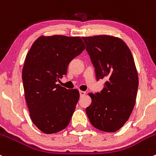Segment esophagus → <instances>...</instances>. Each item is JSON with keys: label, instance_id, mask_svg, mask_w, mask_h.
Instances as JSON below:
<instances>
[{"label": "esophagus", "instance_id": "obj_1", "mask_svg": "<svg viewBox=\"0 0 156 156\" xmlns=\"http://www.w3.org/2000/svg\"><path fill=\"white\" fill-rule=\"evenodd\" d=\"M79 93H80V96H85V94H86V92L82 91V90H80Z\"/></svg>", "mask_w": 156, "mask_h": 156}]
</instances>
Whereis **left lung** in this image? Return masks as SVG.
<instances>
[{
    "instance_id": "1",
    "label": "left lung",
    "mask_w": 156,
    "mask_h": 156,
    "mask_svg": "<svg viewBox=\"0 0 156 156\" xmlns=\"http://www.w3.org/2000/svg\"><path fill=\"white\" fill-rule=\"evenodd\" d=\"M95 67L96 79H105L104 88L89 93L92 103L86 108L91 124L100 131L115 132L132 114L138 87L133 56L123 40L108 35L82 37Z\"/></svg>"
}]
</instances>
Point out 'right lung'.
Wrapping results in <instances>:
<instances>
[{
	"instance_id": "obj_1",
	"label": "right lung",
	"mask_w": 156,
	"mask_h": 156,
	"mask_svg": "<svg viewBox=\"0 0 156 156\" xmlns=\"http://www.w3.org/2000/svg\"><path fill=\"white\" fill-rule=\"evenodd\" d=\"M85 49L79 37H39L27 54L22 69L24 96L32 122L45 134L69 125L79 99L77 89L57 83L68 65Z\"/></svg>"
}]
</instances>
